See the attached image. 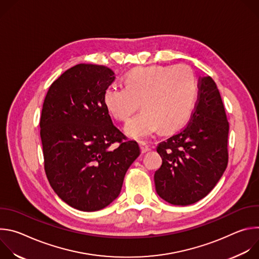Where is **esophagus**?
Listing matches in <instances>:
<instances>
[{
    "label": "esophagus",
    "instance_id": "34e87169",
    "mask_svg": "<svg viewBox=\"0 0 259 259\" xmlns=\"http://www.w3.org/2000/svg\"><path fill=\"white\" fill-rule=\"evenodd\" d=\"M139 146H140V151H141L142 154H145V153H147L149 151H151V147L147 145V144H145L144 142H140Z\"/></svg>",
    "mask_w": 259,
    "mask_h": 259
}]
</instances>
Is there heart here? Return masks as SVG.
I'll return each mask as SVG.
<instances>
[{"label":"heart","instance_id":"heart-1","mask_svg":"<svg viewBox=\"0 0 259 259\" xmlns=\"http://www.w3.org/2000/svg\"><path fill=\"white\" fill-rule=\"evenodd\" d=\"M126 87L109 86L103 92V104L115 119L126 122L140 107L143 112L125 127L128 136L145 140L156 132H171L186 125L194 112L198 84L187 64L150 65L132 69Z\"/></svg>","mask_w":259,"mask_h":259}]
</instances>
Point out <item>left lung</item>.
Returning <instances> with one entry per match:
<instances>
[{
  "label": "left lung",
  "instance_id": "left-lung-1",
  "mask_svg": "<svg viewBox=\"0 0 259 259\" xmlns=\"http://www.w3.org/2000/svg\"><path fill=\"white\" fill-rule=\"evenodd\" d=\"M198 99L189 123L158 145L162 166L155 173L158 195L187 206L206 197L229 162V121L213 79L200 77Z\"/></svg>",
  "mask_w": 259,
  "mask_h": 259
}]
</instances>
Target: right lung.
Here are the masks:
<instances>
[{
  "label": "right lung",
  "instance_id": "1",
  "mask_svg": "<svg viewBox=\"0 0 259 259\" xmlns=\"http://www.w3.org/2000/svg\"><path fill=\"white\" fill-rule=\"evenodd\" d=\"M114 75L105 65L77 64L51 84L43 103L40 135L46 176L57 196L81 211L112 203L140 154L138 143L113 124L103 104Z\"/></svg>",
  "mask_w": 259,
  "mask_h": 259
}]
</instances>
